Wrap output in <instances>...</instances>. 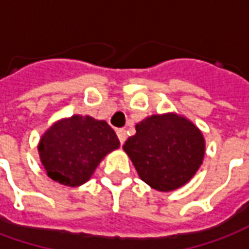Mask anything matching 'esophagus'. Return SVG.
Segmentation results:
<instances>
[{
	"label": "esophagus",
	"mask_w": 249,
	"mask_h": 249,
	"mask_svg": "<svg viewBox=\"0 0 249 249\" xmlns=\"http://www.w3.org/2000/svg\"><path fill=\"white\" fill-rule=\"evenodd\" d=\"M116 133H117V137H119L120 142L124 144V141L126 140V132H125V129H117L116 130Z\"/></svg>",
	"instance_id": "1"
}]
</instances>
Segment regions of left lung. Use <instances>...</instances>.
I'll return each instance as SVG.
<instances>
[{"label":"left lung","instance_id":"obj_1","mask_svg":"<svg viewBox=\"0 0 249 249\" xmlns=\"http://www.w3.org/2000/svg\"><path fill=\"white\" fill-rule=\"evenodd\" d=\"M124 151L140 178L160 192L183 187L197 172L205 153L203 133L176 113L153 114L136 125Z\"/></svg>","mask_w":249,"mask_h":249}]
</instances>
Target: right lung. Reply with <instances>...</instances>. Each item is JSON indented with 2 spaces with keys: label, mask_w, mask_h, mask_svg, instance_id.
<instances>
[{
  "label": "right lung",
  "mask_w": 249,
  "mask_h": 249,
  "mask_svg": "<svg viewBox=\"0 0 249 249\" xmlns=\"http://www.w3.org/2000/svg\"><path fill=\"white\" fill-rule=\"evenodd\" d=\"M119 146V139L107 121L74 114L46 130L38 144V155L52 180L78 187L87 183L104 157Z\"/></svg>",
  "instance_id": "1"
}]
</instances>
